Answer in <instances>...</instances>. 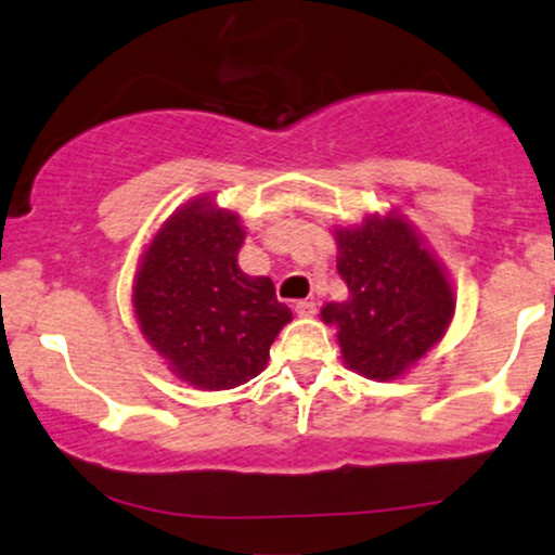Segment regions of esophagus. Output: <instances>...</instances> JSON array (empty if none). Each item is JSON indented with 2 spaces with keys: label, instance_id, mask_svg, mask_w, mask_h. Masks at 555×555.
Here are the masks:
<instances>
[{
  "label": "esophagus",
  "instance_id": "34e87169",
  "mask_svg": "<svg viewBox=\"0 0 555 555\" xmlns=\"http://www.w3.org/2000/svg\"><path fill=\"white\" fill-rule=\"evenodd\" d=\"M296 314L309 319L317 314V304L314 301H296Z\"/></svg>",
  "mask_w": 555,
  "mask_h": 555
}]
</instances>
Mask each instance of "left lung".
Instances as JSON below:
<instances>
[{"label": "left lung", "instance_id": "8db88e82", "mask_svg": "<svg viewBox=\"0 0 555 555\" xmlns=\"http://www.w3.org/2000/svg\"><path fill=\"white\" fill-rule=\"evenodd\" d=\"M335 241L348 298L324 304L319 317L337 330L350 371L374 382L402 379L452 324V278L397 210L335 225Z\"/></svg>", "mask_w": 555, "mask_h": 555}]
</instances>
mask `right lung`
<instances>
[{
    "label": "right lung",
    "mask_w": 555,
    "mask_h": 555,
    "mask_svg": "<svg viewBox=\"0 0 555 555\" xmlns=\"http://www.w3.org/2000/svg\"><path fill=\"white\" fill-rule=\"evenodd\" d=\"M246 231L210 194L163 220L137 259L132 309L142 337L176 379L220 392L259 376L293 314L270 278L238 267Z\"/></svg>",
    "instance_id": "obj_1"
}]
</instances>
